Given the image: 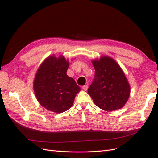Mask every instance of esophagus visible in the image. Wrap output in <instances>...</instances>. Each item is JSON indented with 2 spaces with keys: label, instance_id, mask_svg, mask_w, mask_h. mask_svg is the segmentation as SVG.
<instances>
[{
  "label": "esophagus",
  "instance_id": "1",
  "mask_svg": "<svg viewBox=\"0 0 158 158\" xmlns=\"http://www.w3.org/2000/svg\"><path fill=\"white\" fill-rule=\"evenodd\" d=\"M88 88H89V85H84V86L82 87V89H83V90H87Z\"/></svg>",
  "mask_w": 158,
  "mask_h": 158
}]
</instances>
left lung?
<instances>
[{"label": "left lung", "mask_w": 158, "mask_h": 158, "mask_svg": "<svg viewBox=\"0 0 158 158\" xmlns=\"http://www.w3.org/2000/svg\"><path fill=\"white\" fill-rule=\"evenodd\" d=\"M92 63L95 74L88 93L95 105L106 111L121 109L130 95V85L123 69L107 56L92 60Z\"/></svg>", "instance_id": "obj_1"}]
</instances>
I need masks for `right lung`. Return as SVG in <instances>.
Listing matches in <instances>:
<instances>
[{
    "instance_id": "add662e5",
    "label": "right lung",
    "mask_w": 158,
    "mask_h": 158,
    "mask_svg": "<svg viewBox=\"0 0 158 158\" xmlns=\"http://www.w3.org/2000/svg\"><path fill=\"white\" fill-rule=\"evenodd\" d=\"M69 61L63 56L47 58L37 69L33 89L39 103L47 110L63 113L73 105L80 88L67 75Z\"/></svg>"
}]
</instances>
